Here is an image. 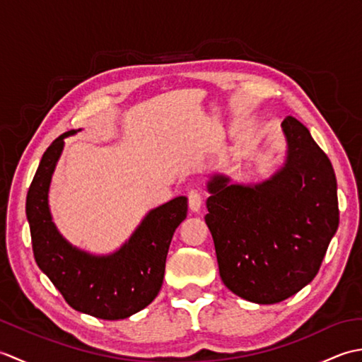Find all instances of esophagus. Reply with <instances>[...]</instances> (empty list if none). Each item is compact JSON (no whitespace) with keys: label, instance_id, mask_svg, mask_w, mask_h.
Returning <instances> with one entry per match:
<instances>
[{"label":"esophagus","instance_id":"1","mask_svg":"<svg viewBox=\"0 0 362 362\" xmlns=\"http://www.w3.org/2000/svg\"><path fill=\"white\" fill-rule=\"evenodd\" d=\"M188 205H189V210L193 213H199L201 211V206H202V196L199 191L193 189L188 193Z\"/></svg>","mask_w":362,"mask_h":362}]
</instances>
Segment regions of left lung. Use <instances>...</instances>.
<instances>
[{
	"label": "left lung",
	"instance_id": "8db88e82",
	"mask_svg": "<svg viewBox=\"0 0 362 362\" xmlns=\"http://www.w3.org/2000/svg\"><path fill=\"white\" fill-rule=\"evenodd\" d=\"M288 152L271 179L206 183L209 226L226 286L259 305L297 294L317 275L339 226L337 183L327 153L296 118L281 122Z\"/></svg>",
	"mask_w": 362,
	"mask_h": 362
}]
</instances>
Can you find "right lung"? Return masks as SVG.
Returning a JSON list of instances; mask_svg holds the SVG:
<instances>
[{"mask_svg":"<svg viewBox=\"0 0 362 362\" xmlns=\"http://www.w3.org/2000/svg\"><path fill=\"white\" fill-rule=\"evenodd\" d=\"M70 130L45 151L26 197V216L37 266L76 311L105 320L126 319L146 308L163 284L166 255L175 228L187 218L179 196L146 214L132 236L110 255L74 247L54 226L48 204L51 177Z\"/></svg>","mask_w":362,"mask_h":362,"instance_id":"add662e5","label":"right lung"}]
</instances>
